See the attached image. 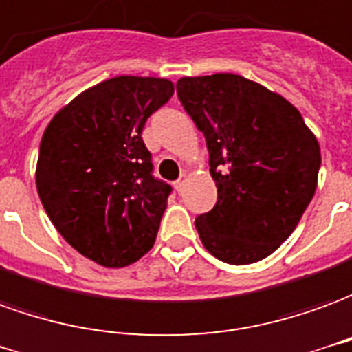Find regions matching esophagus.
<instances>
[{
	"label": "esophagus",
	"mask_w": 352,
	"mask_h": 352,
	"mask_svg": "<svg viewBox=\"0 0 352 352\" xmlns=\"http://www.w3.org/2000/svg\"><path fill=\"white\" fill-rule=\"evenodd\" d=\"M186 182H188V174L184 172L180 178L176 180V184H174V186H176V189H178V193H182V191H184V186H186Z\"/></svg>",
	"instance_id": "esophagus-1"
}]
</instances>
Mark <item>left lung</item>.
<instances>
[{
  "mask_svg": "<svg viewBox=\"0 0 352 352\" xmlns=\"http://www.w3.org/2000/svg\"><path fill=\"white\" fill-rule=\"evenodd\" d=\"M178 98L208 148L218 203L195 220L204 248L231 265L267 258L316 191L320 146L296 106L236 74L182 77Z\"/></svg>",
  "mask_w": 352,
  "mask_h": 352,
  "instance_id": "8db88e82",
  "label": "left lung"
}]
</instances>
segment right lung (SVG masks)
I'll return each instance as SVG.
<instances>
[{"mask_svg":"<svg viewBox=\"0 0 352 352\" xmlns=\"http://www.w3.org/2000/svg\"><path fill=\"white\" fill-rule=\"evenodd\" d=\"M172 94L163 77H111L77 94L45 129L39 199L66 243L98 265H131L155 243L172 189L153 178L142 131Z\"/></svg>","mask_w":352,"mask_h":352,"instance_id":"1","label":"right lung"}]
</instances>
